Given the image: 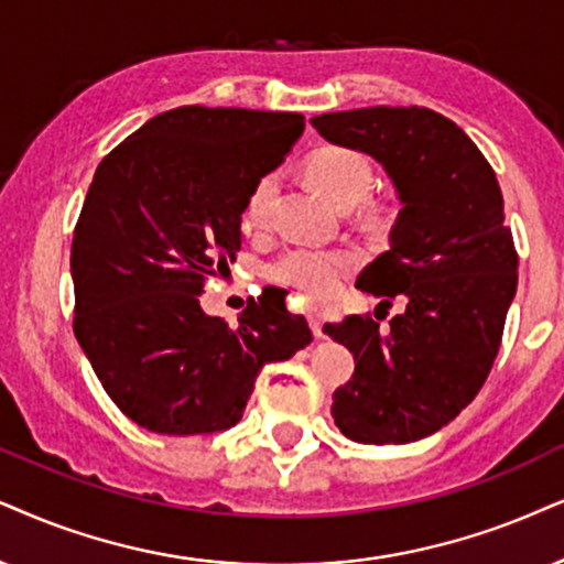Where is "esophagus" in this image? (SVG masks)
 Wrapping results in <instances>:
<instances>
[{
  "instance_id": "obj_1",
  "label": "esophagus",
  "mask_w": 564,
  "mask_h": 564,
  "mask_svg": "<svg viewBox=\"0 0 564 564\" xmlns=\"http://www.w3.org/2000/svg\"><path fill=\"white\" fill-rule=\"evenodd\" d=\"M306 319H310V327L312 333H315V338H323V312L317 310V306H306Z\"/></svg>"
}]
</instances>
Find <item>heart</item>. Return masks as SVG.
I'll use <instances>...</instances> for the list:
<instances>
[{
	"label": "heart",
	"instance_id": "obj_1",
	"mask_svg": "<svg viewBox=\"0 0 564 564\" xmlns=\"http://www.w3.org/2000/svg\"><path fill=\"white\" fill-rule=\"evenodd\" d=\"M310 180L325 192L333 203L351 208L372 189V166L361 153L351 148L325 145L312 153L306 163ZM275 176L268 174L254 184L247 197L245 218L252 229L268 226L275 199ZM356 265V254L348 249L325 247H291L270 265V278L283 286L302 291L310 296H327L340 286L344 275Z\"/></svg>",
	"mask_w": 564,
	"mask_h": 564
}]
</instances>
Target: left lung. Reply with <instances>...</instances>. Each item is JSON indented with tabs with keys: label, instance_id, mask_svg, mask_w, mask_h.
I'll use <instances>...</instances> for the list:
<instances>
[{
	"label": "left lung",
	"instance_id": "left-lung-1",
	"mask_svg": "<svg viewBox=\"0 0 564 564\" xmlns=\"http://www.w3.org/2000/svg\"><path fill=\"white\" fill-rule=\"evenodd\" d=\"M312 124L335 145L380 161L403 203L390 249L356 286L380 306L401 296L405 312L390 330L369 315L325 325L356 361L333 393V419L365 445L430 437L481 390L518 289L495 169L458 124L424 106H369Z\"/></svg>",
	"mask_w": 564,
	"mask_h": 564
}]
</instances>
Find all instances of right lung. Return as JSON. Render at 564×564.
<instances>
[{
    "label": "right lung",
    "instance_id": "add662e5",
    "mask_svg": "<svg viewBox=\"0 0 564 564\" xmlns=\"http://www.w3.org/2000/svg\"><path fill=\"white\" fill-rule=\"evenodd\" d=\"M302 132V113L180 106L98 163L69 258L73 330L134 424L176 437L229 430L260 369L312 344L281 294L249 299L239 325L199 306L237 260L249 192Z\"/></svg>",
    "mask_w": 564,
    "mask_h": 564
}]
</instances>
